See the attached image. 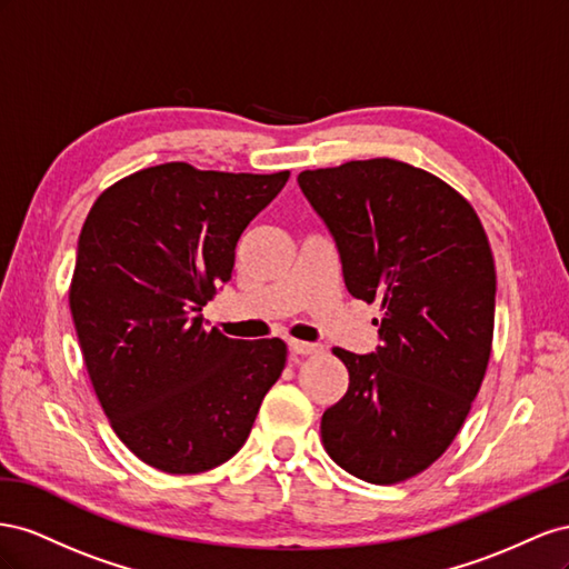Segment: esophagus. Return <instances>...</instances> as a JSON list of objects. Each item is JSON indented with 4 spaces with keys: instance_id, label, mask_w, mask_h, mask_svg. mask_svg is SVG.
I'll list each match as a JSON object with an SVG mask.
<instances>
[{
    "instance_id": "34e87169",
    "label": "esophagus",
    "mask_w": 569,
    "mask_h": 569,
    "mask_svg": "<svg viewBox=\"0 0 569 569\" xmlns=\"http://www.w3.org/2000/svg\"><path fill=\"white\" fill-rule=\"evenodd\" d=\"M288 348H290V352H293V355H302V357H307V355H319V352L323 350V348L317 346V343H305V340H296V338L288 340Z\"/></svg>"
}]
</instances>
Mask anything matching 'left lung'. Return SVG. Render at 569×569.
<instances>
[{
    "label": "left lung",
    "mask_w": 569,
    "mask_h": 569,
    "mask_svg": "<svg viewBox=\"0 0 569 569\" xmlns=\"http://www.w3.org/2000/svg\"><path fill=\"white\" fill-rule=\"evenodd\" d=\"M350 296L381 305V346L336 348L348 393L321 417L336 465L369 483L410 479L443 456L491 357L496 267L483 226L441 178L396 159L302 171Z\"/></svg>",
    "instance_id": "8db88e82"
}]
</instances>
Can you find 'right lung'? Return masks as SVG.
<instances>
[{"label": "right lung", "instance_id": "1", "mask_svg": "<svg viewBox=\"0 0 569 569\" xmlns=\"http://www.w3.org/2000/svg\"><path fill=\"white\" fill-rule=\"evenodd\" d=\"M288 176L169 161L107 188L80 231L69 305L86 369L111 429L161 472L231 460L286 367L281 338H226L202 307Z\"/></svg>", "mask_w": 569, "mask_h": 569}]
</instances>
